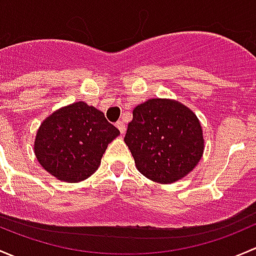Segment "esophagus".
Masks as SVG:
<instances>
[{
  "mask_svg": "<svg viewBox=\"0 0 256 256\" xmlns=\"http://www.w3.org/2000/svg\"><path fill=\"white\" fill-rule=\"evenodd\" d=\"M116 127L120 129V134H124V132H126V126H124V123H123V122H117V124H116Z\"/></svg>",
  "mask_w": 256,
  "mask_h": 256,
  "instance_id": "1",
  "label": "esophagus"
}]
</instances>
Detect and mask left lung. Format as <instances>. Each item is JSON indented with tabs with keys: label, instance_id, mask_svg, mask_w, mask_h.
Here are the masks:
<instances>
[{
	"label": "left lung",
	"instance_id": "1",
	"mask_svg": "<svg viewBox=\"0 0 256 256\" xmlns=\"http://www.w3.org/2000/svg\"><path fill=\"white\" fill-rule=\"evenodd\" d=\"M202 126L194 110L176 100L150 98L133 110L124 142L138 171L158 184L185 178L204 150Z\"/></svg>",
	"mask_w": 256,
	"mask_h": 256
}]
</instances>
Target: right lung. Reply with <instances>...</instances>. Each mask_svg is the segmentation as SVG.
I'll list each match as a JSON object with an SVG mask.
<instances>
[{"label":"right lung","mask_w":256,"mask_h":256,"mask_svg":"<svg viewBox=\"0 0 256 256\" xmlns=\"http://www.w3.org/2000/svg\"><path fill=\"white\" fill-rule=\"evenodd\" d=\"M120 136L104 113L85 102L54 110L42 122L34 154L50 175L64 182H80L101 165L107 146Z\"/></svg>","instance_id":"add662e5"}]
</instances>
